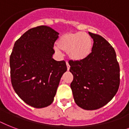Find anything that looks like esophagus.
<instances>
[{
    "label": "esophagus",
    "instance_id": "34e87169",
    "mask_svg": "<svg viewBox=\"0 0 129 129\" xmlns=\"http://www.w3.org/2000/svg\"><path fill=\"white\" fill-rule=\"evenodd\" d=\"M66 65H67V69H68V70H69L70 68V64H69L68 61H66Z\"/></svg>",
    "mask_w": 129,
    "mask_h": 129
}]
</instances>
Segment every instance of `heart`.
<instances>
[{
	"mask_svg": "<svg viewBox=\"0 0 129 129\" xmlns=\"http://www.w3.org/2000/svg\"><path fill=\"white\" fill-rule=\"evenodd\" d=\"M56 49L67 51L71 59L80 61L87 58L92 53L93 41L90 35L84 32L66 33L57 41Z\"/></svg>",
	"mask_w": 129,
	"mask_h": 129,
	"instance_id": "obj_1",
	"label": "heart"
}]
</instances>
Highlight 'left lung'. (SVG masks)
<instances>
[{
	"instance_id": "left-lung-1",
	"label": "left lung",
	"mask_w": 129,
	"mask_h": 129,
	"mask_svg": "<svg viewBox=\"0 0 129 129\" xmlns=\"http://www.w3.org/2000/svg\"><path fill=\"white\" fill-rule=\"evenodd\" d=\"M94 40L85 59L70 60V84L75 102L85 110H96L112 100L120 85V67L114 48L104 37L89 32Z\"/></svg>"
}]
</instances>
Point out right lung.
Returning <instances> with one entry per match:
<instances>
[{
    "label": "right lung",
    "mask_w": 129,
    "mask_h": 129,
    "mask_svg": "<svg viewBox=\"0 0 129 129\" xmlns=\"http://www.w3.org/2000/svg\"><path fill=\"white\" fill-rule=\"evenodd\" d=\"M58 35L44 25L30 29L16 41L10 56L13 89L34 108L52 103L61 78L67 71L65 61L52 58Z\"/></svg>",
    "instance_id": "obj_1"
}]
</instances>
